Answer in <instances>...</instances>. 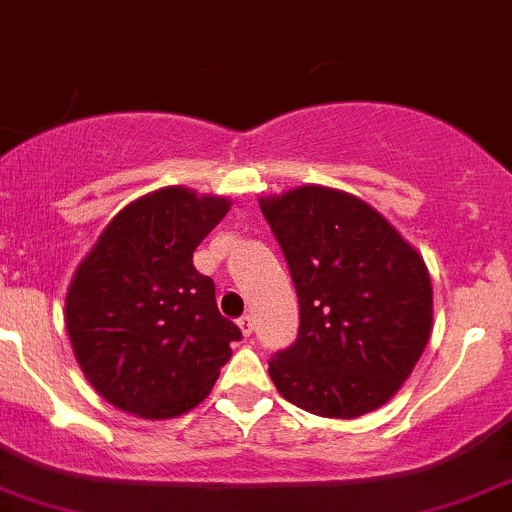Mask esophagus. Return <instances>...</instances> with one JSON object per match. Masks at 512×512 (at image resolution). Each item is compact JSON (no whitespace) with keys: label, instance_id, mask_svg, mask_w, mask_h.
<instances>
[{"label":"esophagus","instance_id":"34e87169","mask_svg":"<svg viewBox=\"0 0 512 512\" xmlns=\"http://www.w3.org/2000/svg\"><path fill=\"white\" fill-rule=\"evenodd\" d=\"M238 329H241V334L243 337H251L253 334V316H241V319H238Z\"/></svg>","mask_w":512,"mask_h":512}]
</instances>
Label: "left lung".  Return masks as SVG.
Wrapping results in <instances>:
<instances>
[{
    "instance_id": "obj_1",
    "label": "left lung",
    "mask_w": 512,
    "mask_h": 512,
    "mask_svg": "<svg viewBox=\"0 0 512 512\" xmlns=\"http://www.w3.org/2000/svg\"><path fill=\"white\" fill-rule=\"evenodd\" d=\"M299 294V339L269 362L291 405L332 420L379 410L432 334L422 253L347 191L299 186L259 198Z\"/></svg>"
}]
</instances>
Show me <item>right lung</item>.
<instances>
[{
	"mask_svg": "<svg viewBox=\"0 0 512 512\" xmlns=\"http://www.w3.org/2000/svg\"><path fill=\"white\" fill-rule=\"evenodd\" d=\"M231 201L165 186L130 201L75 269L65 296L72 352L105 402L143 420L198 407L241 339L193 266Z\"/></svg>",
	"mask_w": 512,
	"mask_h": 512,
	"instance_id": "add662e5",
	"label": "right lung"
}]
</instances>
